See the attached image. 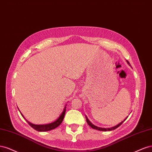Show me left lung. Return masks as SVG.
I'll use <instances>...</instances> for the list:
<instances>
[{"label": "left lung", "mask_w": 152, "mask_h": 152, "mask_svg": "<svg viewBox=\"0 0 152 152\" xmlns=\"http://www.w3.org/2000/svg\"><path fill=\"white\" fill-rule=\"evenodd\" d=\"M128 63H129V62H128ZM128 117H126V119L128 118ZM126 119H125L124 120V121H126ZM124 121H122V122H120V123H119V124H117V126H114V127H112V128H99V127H97V126H95V125H94V124H91V122H90V121L88 120V119L87 117H86V122H87V123H88V125L91 127V128H92L93 129H95L99 130V131H112V130L115 129L116 128H118L119 126H120L122 123H123Z\"/></svg>", "instance_id": "1"}]
</instances>
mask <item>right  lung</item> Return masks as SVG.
I'll return each mask as SVG.
<instances>
[{"mask_svg":"<svg viewBox=\"0 0 152 152\" xmlns=\"http://www.w3.org/2000/svg\"><path fill=\"white\" fill-rule=\"evenodd\" d=\"M66 113V107L64 109V111L62 112L61 115H60V117L54 122H52V123L48 124H42V125H37V124H33L30 123V122H28V124L30 126H31V127L33 129H35V130L38 131H50L52 130L53 129L56 128L57 127H58L59 126L64 119V115ZM22 115V114H21ZM22 116L23 117V115H22Z\"/></svg>","mask_w":152,"mask_h":152,"instance_id":"right-lung-1","label":"right lung"}]
</instances>
